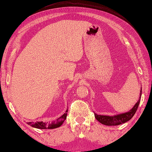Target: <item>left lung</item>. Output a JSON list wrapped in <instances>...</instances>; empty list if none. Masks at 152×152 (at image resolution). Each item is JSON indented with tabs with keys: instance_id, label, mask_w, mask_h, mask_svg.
Returning <instances> with one entry per match:
<instances>
[{
	"instance_id": "1",
	"label": "left lung",
	"mask_w": 152,
	"mask_h": 152,
	"mask_svg": "<svg viewBox=\"0 0 152 152\" xmlns=\"http://www.w3.org/2000/svg\"><path fill=\"white\" fill-rule=\"evenodd\" d=\"M142 93V89L141 91V94H140L139 99L138 100L137 103L135 104V105L133 106L132 109L129 110V111L124 113H121V114L115 115L113 116H109V115H97L96 113H95V117L98 120L99 122H100L101 124H104L106 126H118L120 124H124L126 122L128 121L129 120H130L132 118V117L134 116L136 111H137L138 106L139 105L140 101H141V96Z\"/></svg>"
}]
</instances>
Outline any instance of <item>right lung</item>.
<instances>
[{"instance_id":"right-lung-1","label":"right lung","mask_w":152,"mask_h":152,"mask_svg":"<svg viewBox=\"0 0 152 152\" xmlns=\"http://www.w3.org/2000/svg\"><path fill=\"white\" fill-rule=\"evenodd\" d=\"M67 110L63 114L61 117L57 119L56 121H53L52 122H43V121H37L35 123H32V122H28V125L33 127V128H38V129H54L58 128L62 125L63 122L67 117Z\"/></svg>"}]
</instances>
